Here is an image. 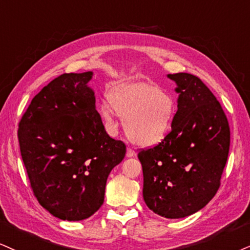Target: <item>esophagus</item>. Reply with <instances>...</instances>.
<instances>
[{
  "label": "esophagus",
  "mask_w": 250,
  "mask_h": 250,
  "mask_svg": "<svg viewBox=\"0 0 250 250\" xmlns=\"http://www.w3.org/2000/svg\"><path fill=\"white\" fill-rule=\"evenodd\" d=\"M134 150L132 149L131 147H127V149H126V156H127V158H132V156H134Z\"/></svg>",
  "instance_id": "esophagus-1"
}]
</instances>
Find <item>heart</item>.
Here are the masks:
<instances>
[{
	"label": "heart",
	"instance_id": "1",
	"mask_svg": "<svg viewBox=\"0 0 250 250\" xmlns=\"http://www.w3.org/2000/svg\"><path fill=\"white\" fill-rule=\"evenodd\" d=\"M98 112L110 131L117 130L120 117L132 143L153 146L170 132L176 104L170 95L152 83H119L109 89L107 98L98 105Z\"/></svg>",
	"mask_w": 250,
	"mask_h": 250
}]
</instances>
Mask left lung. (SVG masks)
Listing matches in <instances>:
<instances>
[{
  "label": "left lung",
  "instance_id": "left-lung-1",
  "mask_svg": "<svg viewBox=\"0 0 250 250\" xmlns=\"http://www.w3.org/2000/svg\"><path fill=\"white\" fill-rule=\"evenodd\" d=\"M176 83L177 112L167 137L138 154L143 196L154 213L178 219L213 198L229 158V120L220 103L192 74H168Z\"/></svg>",
  "mask_w": 250,
  "mask_h": 250
}]
</instances>
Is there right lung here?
<instances>
[{
    "mask_svg": "<svg viewBox=\"0 0 250 250\" xmlns=\"http://www.w3.org/2000/svg\"><path fill=\"white\" fill-rule=\"evenodd\" d=\"M92 72L58 76L31 101L18 141L39 204L61 220L87 219L104 202L126 146L109 137L88 85Z\"/></svg>",
    "mask_w": 250,
    "mask_h": 250,
    "instance_id": "obj_1",
    "label": "right lung"
}]
</instances>
